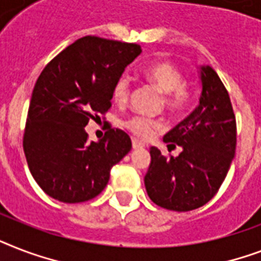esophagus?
<instances>
[{
    "label": "esophagus",
    "mask_w": 261,
    "mask_h": 261,
    "mask_svg": "<svg viewBox=\"0 0 261 261\" xmlns=\"http://www.w3.org/2000/svg\"><path fill=\"white\" fill-rule=\"evenodd\" d=\"M143 145L141 142H138L137 139H133V149L134 150H138V149H142Z\"/></svg>",
    "instance_id": "34e87169"
}]
</instances>
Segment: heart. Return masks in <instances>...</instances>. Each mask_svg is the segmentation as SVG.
Listing matches in <instances>:
<instances>
[{
  "instance_id": "1",
  "label": "heart",
  "mask_w": 261,
  "mask_h": 261,
  "mask_svg": "<svg viewBox=\"0 0 261 261\" xmlns=\"http://www.w3.org/2000/svg\"><path fill=\"white\" fill-rule=\"evenodd\" d=\"M143 77L163 92V104L169 112L177 114L188 107L191 92L184 83V74L169 61H154L143 67ZM131 84L127 75H120L112 88V98L118 104H126L130 100ZM123 126L141 141L150 139L155 133L164 130V123L159 119L135 116L123 123Z\"/></svg>"
}]
</instances>
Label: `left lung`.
Here are the masks:
<instances>
[{"instance_id":"1","label":"left lung","mask_w":261,"mask_h":261,"mask_svg":"<svg viewBox=\"0 0 261 261\" xmlns=\"http://www.w3.org/2000/svg\"><path fill=\"white\" fill-rule=\"evenodd\" d=\"M199 106L164 135L168 146L182 147L178 157H164L150 147L145 176L147 195L160 207L191 211L214 198L236 153L237 126L230 97L210 66L200 67Z\"/></svg>"}]
</instances>
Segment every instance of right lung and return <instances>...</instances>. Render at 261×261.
<instances>
[{
	"instance_id": "right-lung-1",
	"label": "right lung",
	"mask_w": 261,
	"mask_h": 261,
	"mask_svg": "<svg viewBox=\"0 0 261 261\" xmlns=\"http://www.w3.org/2000/svg\"><path fill=\"white\" fill-rule=\"evenodd\" d=\"M141 51L135 43L85 36L43 69L22 147L35 181L48 196L63 203L93 199L106 188L111 168L131 150L123 130L111 128L89 143L85 126L110 110L115 81Z\"/></svg>"
}]
</instances>
